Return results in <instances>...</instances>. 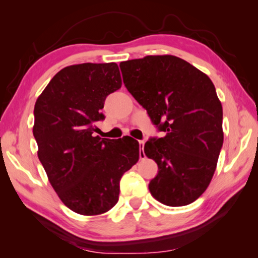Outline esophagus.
Instances as JSON below:
<instances>
[{
  "label": "esophagus",
  "mask_w": 258,
  "mask_h": 258,
  "mask_svg": "<svg viewBox=\"0 0 258 258\" xmlns=\"http://www.w3.org/2000/svg\"><path fill=\"white\" fill-rule=\"evenodd\" d=\"M144 141H139V144H140V158H144L146 157V155H144V151H143V148H144Z\"/></svg>",
  "instance_id": "1"
}]
</instances>
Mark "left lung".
Segmentation results:
<instances>
[{"label":"left lung","mask_w":258,"mask_h":258,"mask_svg":"<svg viewBox=\"0 0 258 258\" xmlns=\"http://www.w3.org/2000/svg\"><path fill=\"white\" fill-rule=\"evenodd\" d=\"M119 68L126 89L165 133L144 146L158 165L150 194L169 207L192 203L209 185L223 146V110L214 83L172 55L130 59Z\"/></svg>","instance_id":"left-lung-1"}]
</instances>
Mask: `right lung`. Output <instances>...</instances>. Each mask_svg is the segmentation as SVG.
<instances>
[{
    "mask_svg": "<svg viewBox=\"0 0 258 258\" xmlns=\"http://www.w3.org/2000/svg\"><path fill=\"white\" fill-rule=\"evenodd\" d=\"M122 86L116 63L63 68L38 96L33 134L49 182L70 210L94 216L117 203L119 181L139 161L134 139L95 136L109 94Z\"/></svg>",
    "mask_w": 258,
    "mask_h": 258,
    "instance_id": "add662e5",
    "label": "right lung"
}]
</instances>
